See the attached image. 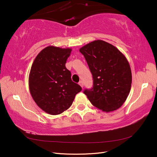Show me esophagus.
Returning a JSON list of instances; mask_svg holds the SVG:
<instances>
[{
	"label": "esophagus",
	"instance_id": "34e87169",
	"mask_svg": "<svg viewBox=\"0 0 157 157\" xmlns=\"http://www.w3.org/2000/svg\"><path fill=\"white\" fill-rule=\"evenodd\" d=\"M78 84H79L80 86H81L82 88H83V87H84V83H83V82L82 81V80H80V81L78 82Z\"/></svg>",
	"mask_w": 157,
	"mask_h": 157
}]
</instances>
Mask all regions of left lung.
<instances>
[{
	"label": "left lung",
	"mask_w": 157,
	"mask_h": 157,
	"mask_svg": "<svg viewBox=\"0 0 157 157\" xmlns=\"http://www.w3.org/2000/svg\"><path fill=\"white\" fill-rule=\"evenodd\" d=\"M92 75L93 87L84 94L103 111L117 110L130 93L132 72L126 57L116 47L98 40L80 49Z\"/></svg>",
	"instance_id": "left-lung-1"
}]
</instances>
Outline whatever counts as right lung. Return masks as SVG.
Wrapping results in <instances>:
<instances>
[{
  "label": "right lung",
  "instance_id": "add662e5",
  "mask_svg": "<svg viewBox=\"0 0 157 157\" xmlns=\"http://www.w3.org/2000/svg\"><path fill=\"white\" fill-rule=\"evenodd\" d=\"M70 48L48 46L37 55L30 71L29 85L33 99L41 109L59 115L72 105L76 94L82 90L72 81L65 67Z\"/></svg>",
  "mask_w": 157,
  "mask_h": 157
}]
</instances>
